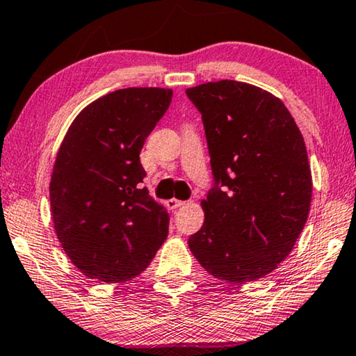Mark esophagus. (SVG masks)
<instances>
[{"label":"esophagus","instance_id":"34e87169","mask_svg":"<svg viewBox=\"0 0 356 356\" xmlns=\"http://www.w3.org/2000/svg\"><path fill=\"white\" fill-rule=\"evenodd\" d=\"M185 204L184 201H179V200H168L166 201V206L169 207V209H177V207H182Z\"/></svg>","mask_w":356,"mask_h":356}]
</instances>
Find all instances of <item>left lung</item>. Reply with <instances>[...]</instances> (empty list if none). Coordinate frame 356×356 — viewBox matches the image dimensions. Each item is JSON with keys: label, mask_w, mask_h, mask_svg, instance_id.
I'll return each mask as SVG.
<instances>
[{"label": "left lung", "mask_w": 356, "mask_h": 356, "mask_svg": "<svg viewBox=\"0 0 356 356\" xmlns=\"http://www.w3.org/2000/svg\"><path fill=\"white\" fill-rule=\"evenodd\" d=\"M187 97L201 112L213 174L190 250L217 279H261L289 257L309 216L302 134L277 97L250 83L207 82Z\"/></svg>", "instance_id": "1"}]
</instances>
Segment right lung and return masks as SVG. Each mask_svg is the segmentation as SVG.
<instances>
[{
	"label": "right lung",
	"instance_id": "right-lung-1",
	"mask_svg": "<svg viewBox=\"0 0 356 356\" xmlns=\"http://www.w3.org/2000/svg\"><path fill=\"white\" fill-rule=\"evenodd\" d=\"M171 98L158 87L107 93L81 111L60 145L49 187L54 228L88 279H134L166 239V209L139 187V154Z\"/></svg>",
	"mask_w": 356,
	"mask_h": 356
}]
</instances>
